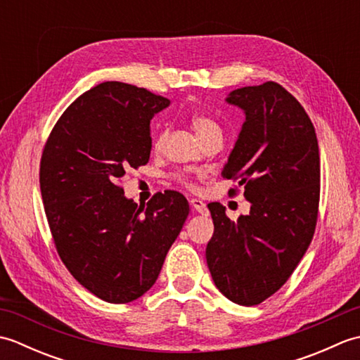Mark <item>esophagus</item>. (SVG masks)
I'll use <instances>...</instances> for the list:
<instances>
[{
    "mask_svg": "<svg viewBox=\"0 0 360 360\" xmlns=\"http://www.w3.org/2000/svg\"><path fill=\"white\" fill-rule=\"evenodd\" d=\"M190 205H192L193 210H196L198 213H201V215H207V213H209L205 202H202L201 200H196V198H193V200L190 201Z\"/></svg>",
    "mask_w": 360,
    "mask_h": 360,
    "instance_id": "obj_1",
    "label": "esophagus"
}]
</instances>
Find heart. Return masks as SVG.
Returning <instances> with one entry per match:
<instances>
[{
  "instance_id": "obj_1",
  "label": "heart",
  "mask_w": 360,
  "mask_h": 360,
  "mask_svg": "<svg viewBox=\"0 0 360 360\" xmlns=\"http://www.w3.org/2000/svg\"><path fill=\"white\" fill-rule=\"evenodd\" d=\"M192 127L195 129L196 136L200 137V141L204 139V137H207L213 133H221V128L219 125L217 124L215 120H213L212 117H209L207 114H202V112H196L192 116ZM165 136L167 133L162 131L160 134L156 136L155 139V148H160L164 145V141H165Z\"/></svg>"
}]
</instances>
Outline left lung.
I'll use <instances>...</instances> for the list:
<instances>
[{
  "mask_svg": "<svg viewBox=\"0 0 360 360\" xmlns=\"http://www.w3.org/2000/svg\"><path fill=\"white\" fill-rule=\"evenodd\" d=\"M226 102L246 120L223 174L244 186L250 210L231 221L219 202L207 205L215 232L205 258L219 292L254 307L285 285L314 235L319 143L307 111L278 83L233 89Z\"/></svg>",
  "mask_w": 360,
  "mask_h": 360,
  "instance_id": "1",
  "label": "left lung"
}]
</instances>
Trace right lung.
Segmentation results:
<instances>
[{
  "label": "right lung",
  "instance_id": "right-lung-1",
  "mask_svg": "<svg viewBox=\"0 0 360 360\" xmlns=\"http://www.w3.org/2000/svg\"><path fill=\"white\" fill-rule=\"evenodd\" d=\"M170 101L103 82L68 106L44 145L40 188L58 255L83 288L128 303L155 285L188 217L178 192L137 205L119 186L150 159V120Z\"/></svg>",
  "mask_w": 360,
  "mask_h": 360
}]
</instances>
